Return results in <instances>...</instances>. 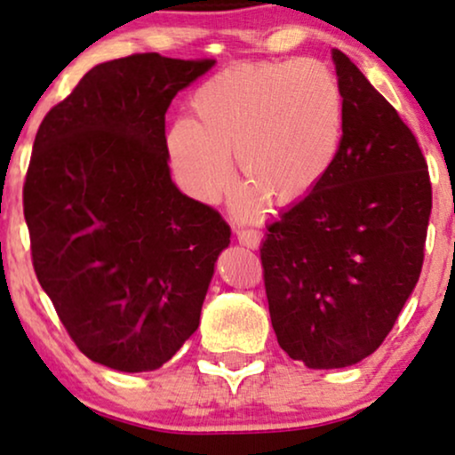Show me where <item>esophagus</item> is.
Segmentation results:
<instances>
[{"mask_svg":"<svg viewBox=\"0 0 455 455\" xmlns=\"http://www.w3.org/2000/svg\"><path fill=\"white\" fill-rule=\"evenodd\" d=\"M238 243L249 249H258L262 243V232L259 229H238Z\"/></svg>","mask_w":455,"mask_h":455,"instance_id":"34e87169","label":"esophagus"}]
</instances>
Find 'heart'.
<instances>
[{
    "label": "heart",
    "mask_w": 455,
    "mask_h": 455,
    "mask_svg": "<svg viewBox=\"0 0 455 455\" xmlns=\"http://www.w3.org/2000/svg\"><path fill=\"white\" fill-rule=\"evenodd\" d=\"M191 117L167 132L173 170L188 191L212 202L232 178L275 206L307 197L335 165L344 137V94L333 70L315 60L238 64L206 79Z\"/></svg>",
    "instance_id": "b5f03b06"
}]
</instances>
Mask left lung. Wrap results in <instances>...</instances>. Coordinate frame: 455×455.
Here are the masks:
<instances>
[{"label": "left lung", "mask_w": 455, "mask_h": 455, "mask_svg": "<svg viewBox=\"0 0 455 455\" xmlns=\"http://www.w3.org/2000/svg\"><path fill=\"white\" fill-rule=\"evenodd\" d=\"M333 62L346 114L338 161L259 247L279 346L314 370L379 350L419 282L432 211L417 137L348 55L333 49Z\"/></svg>", "instance_id": "8db88e82"}]
</instances>
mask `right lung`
Masks as SVG:
<instances>
[{"instance_id": "add662e5", "label": "right lung", "mask_w": 455, "mask_h": 455, "mask_svg": "<svg viewBox=\"0 0 455 455\" xmlns=\"http://www.w3.org/2000/svg\"><path fill=\"white\" fill-rule=\"evenodd\" d=\"M214 60L132 53L51 107L23 185L32 264L70 339L96 363L152 371L200 326L229 226L182 196L165 111Z\"/></svg>"}]
</instances>
